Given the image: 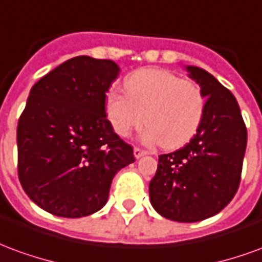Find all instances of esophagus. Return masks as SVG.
<instances>
[{"mask_svg":"<svg viewBox=\"0 0 262 262\" xmlns=\"http://www.w3.org/2000/svg\"><path fill=\"white\" fill-rule=\"evenodd\" d=\"M133 154H135V157L136 159H140V157H143V156H146V151L144 150H142V148H139V147H135L133 148Z\"/></svg>","mask_w":262,"mask_h":262,"instance_id":"1","label":"esophagus"}]
</instances>
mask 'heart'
Wrapping results in <instances>:
<instances>
[{
    "instance_id": "obj_1",
    "label": "heart",
    "mask_w": 262,
    "mask_h": 262,
    "mask_svg": "<svg viewBox=\"0 0 262 262\" xmlns=\"http://www.w3.org/2000/svg\"><path fill=\"white\" fill-rule=\"evenodd\" d=\"M126 94L109 91L105 112L114 130L122 137L148 126L143 140L180 147L196 133L205 112V97L196 82L163 69H142L125 81Z\"/></svg>"
}]
</instances>
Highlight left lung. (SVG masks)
<instances>
[{
    "label": "left lung",
    "instance_id": "obj_1",
    "mask_svg": "<svg viewBox=\"0 0 262 262\" xmlns=\"http://www.w3.org/2000/svg\"><path fill=\"white\" fill-rule=\"evenodd\" d=\"M206 98L196 135L174 153L159 156L148 192L165 219L193 223L212 217L236 195L247 129L236 98L206 70L185 66Z\"/></svg>",
    "mask_w": 262,
    "mask_h": 262
}]
</instances>
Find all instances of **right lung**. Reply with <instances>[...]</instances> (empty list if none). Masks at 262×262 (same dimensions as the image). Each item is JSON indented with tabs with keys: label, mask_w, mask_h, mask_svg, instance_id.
<instances>
[{
	"label": "right lung",
	"mask_w": 262,
	"mask_h": 262,
	"mask_svg": "<svg viewBox=\"0 0 262 262\" xmlns=\"http://www.w3.org/2000/svg\"><path fill=\"white\" fill-rule=\"evenodd\" d=\"M112 60L78 56L32 86L16 129L18 176L39 208L82 217L108 201L115 174L133 147L106 119L105 98L119 74Z\"/></svg>",
	"instance_id": "right-lung-1"
}]
</instances>
